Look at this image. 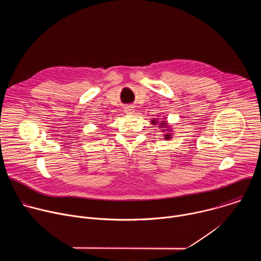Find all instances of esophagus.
Segmentation results:
<instances>
[{
  "label": "esophagus",
  "instance_id": "obj_1",
  "mask_svg": "<svg viewBox=\"0 0 261 261\" xmlns=\"http://www.w3.org/2000/svg\"><path fill=\"white\" fill-rule=\"evenodd\" d=\"M125 113H126V114L131 115L132 113H134V107H133V106H131V105H127V106H125Z\"/></svg>",
  "mask_w": 261,
  "mask_h": 261
}]
</instances>
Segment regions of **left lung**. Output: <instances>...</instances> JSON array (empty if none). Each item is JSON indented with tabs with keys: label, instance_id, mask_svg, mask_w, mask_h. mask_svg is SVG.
<instances>
[{
	"label": "left lung",
	"instance_id": "8db88e82",
	"mask_svg": "<svg viewBox=\"0 0 261 261\" xmlns=\"http://www.w3.org/2000/svg\"><path fill=\"white\" fill-rule=\"evenodd\" d=\"M152 123L155 125L156 123H157V121H155V120H153L152 121ZM166 126H167V124H166V122L165 121H163V122H161V127L162 128H166ZM160 127V126H159ZM163 131H165V130H163ZM170 137H171V134H165V139H170Z\"/></svg>",
	"mask_w": 261,
	"mask_h": 261
}]
</instances>
